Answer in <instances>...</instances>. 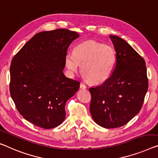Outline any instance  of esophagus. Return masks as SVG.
<instances>
[{
	"instance_id": "obj_1",
	"label": "esophagus",
	"mask_w": 158,
	"mask_h": 158,
	"mask_svg": "<svg viewBox=\"0 0 158 158\" xmlns=\"http://www.w3.org/2000/svg\"><path fill=\"white\" fill-rule=\"evenodd\" d=\"M80 88L82 89H86V86L84 84H80Z\"/></svg>"
}]
</instances>
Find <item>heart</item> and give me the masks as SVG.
Listing matches in <instances>:
<instances>
[{
  "label": "heart",
  "mask_w": 158,
  "mask_h": 158,
  "mask_svg": "<svg viewBox=\"0 0 158 158\" xmlns=\"http://www.w3.org/2000/svg\"><path fill=\"white\" fill-rule=\"evenodd\" d=\"M116 53L111 47L89 40L82 42L68 52L65 65L70 74L78 72L81 64V72L91 83L101 84L109 78L116 63Z\"/></svg>",
  "instance_id": "obj_1"
}]
</instances>
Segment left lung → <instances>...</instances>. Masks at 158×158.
Returning <instances> with one entry per match:
<instances>
[{
    "mask_svg": "<svg viewBox=\"0 0 158 158\" xmlns=\"http://www.w3.org/2000/svg\"><path fill=\"white\" fill-rule=\"evenodd\" d=\"M109 37L116 53V64L106 81L89 89L90 113L100 126L114 128L126 125L139 113L148 79L144 59L121 37Z\"/></svg>",
    "mask_w": 158,
    "mask_h": 158,
    "instance_id": "left-lung-1",
    "label": "left lung"
}]
</instances>
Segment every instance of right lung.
<instances>
[{
	"label": "right lung",
	"instance_id": "obj_1",
	"mask_svg": "<svg viewBox=\"0 0 158 158\" xmlns=\"http://www.w3.org/2000/svg\"><path fill=\"white\" fill-rule=\"evenodd\" d=\"M79 35L67 29L35 35L13 56L10 67V93L25 119L42 128L64 121L65 104L80 83L63 73L70 44Z\"/></svg>",
	"mask_w": 158,
	"mask_h": 158
}]
</instances>
